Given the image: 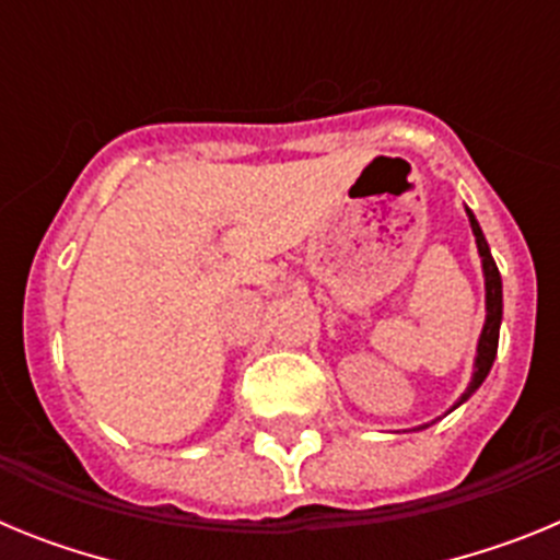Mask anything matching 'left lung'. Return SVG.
<instances>
[{"instance_id": "left-lung-1", "label": "left lung", "mask_w": 560, "mask_h": 560, "mask_svg": "<svg viewBox=\"0 0 560 560\" xmlns=\"http://www.w3.org/2000/svg\"><path fill=\"white\" fill-rule=\"evenodd\" d=\"M465 215H468V224H471L474 232V241H477V252H479V260H482V277H485V325H482V334L477 339V355H474V373L471 381H468V387L465 393L454 400V407L448 412H454L457 407H463L465 400L471 398L479 387H482V381L488 378L493 368V359H497V348H499V328H502V275H499L497 264H493V255H491V246L485 241L482 235V226H479L477 215H474L468 207H465ZM446 412V415H448ZM418 429H427V427H415L412 432Z\"/></svg>"}]
</instances>
